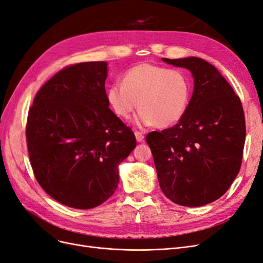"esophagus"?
I'll return each instance as SVG.
<instances>
[{"label":"esophagus","mask_w":263,"mask_h":263,"mask_svg":"<svg viewBox=\"0 0 263 263\" xmlns=\"http://www.w3.org/2000/svg\"><path fill=\"white\" fill-rule=\"evenodd\" d=\"M135 136H136V140H137L138 142L142 141V140H144V138H145V136H144V134H142L141 132H138V130H136V132H135Z\"/></svg>","instance_id":"1"}]
</instances>
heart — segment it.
<instances>
[{
  "instance_id": "heart-1",
  "label": "heart",
  "mask_w": 263,
  "mask_h": 263,
  "mask_svg": "<svg viewBox=\"0 0 263 263\" xmlns=\"http://www.w3.org/2000/svg\"><path fill=\"white\" fill-rule=\"evenodd\" d=\"M108 104L121 118H128L140 108L136 123L165 128L177 124L187 108L191 83L181 70L142 62L128 69L122 84L108 87Z\"/></svg>"
}]
</instances>
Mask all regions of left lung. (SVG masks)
Returning <instances> with one entry per match:
<instances>
[{
  "label": "left lung",
  "instance_id": "obj_1",
  "mask_svg": "<svg viewBox=\"0 0 263 263\" xmlns=\"http://www.w3.org/2000/svg\"><path fill=\"white\" fill-rule=\"evenodd\" d=\"M162 60L189 69L194 90L177 125L146 137L159 184L173 203L206 205L226 193L240 170L246 138L242 104L219 71L204 59Z\"/></svg>",
  "mask_w": 263,
  "mask_h": 263
}]
</instances>
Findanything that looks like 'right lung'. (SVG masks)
I'll return each instance as SVG.
<instances>
[{"label": "right lung", "mask_w": 263, "mask_h": 263, "mask_svg": "<svg viewBox=\"0 0 263 263\" xmlns=\"http://www.w3.org/2000/svg\"><path fill=\"white\" fill-rule=\"evenodd\" d=\"M107 63L81 62L60 70L36 94L26 140L35 178L53 200L90 210L112 196L118 164L136 138L108 108Z\"/></svg>", "instance_id": "1"}]
</instances>
